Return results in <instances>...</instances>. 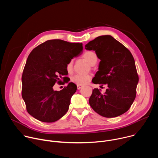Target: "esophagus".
Here are the masks:
<instances>
[{
    "label": "esophagus",
    "instance_id": "obj_1",
    "mask_svg": "<svg viewBox=\"0 0 158 158\" xmlns=\"http://www.w3.org/2000/svg\"><path fill=\"white\" fill-rule=\"evenodd\" d=\"M82 85H77V89H81L82 88Z\"/></svg>",
    "mask_w": 158,
    "mask_h": 158
}]
</instances>
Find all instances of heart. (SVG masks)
Here are the masks:
<instances>
[{"mask_svg":"<svg viewBox=\"0 0 158 158\" xmlns=\"http://www.w3.org/2000/svg\"><path fill=\"white\" fill-rule=\"evenodd\" d=\"M83 58L89 63L90 65H94L98 61V56L96 54L92 51H87L83 55ZM66 70L69 73H71L73 71V62L71 60L66 64ZM91 79V76L89 74L82 75L76 74L71 77V81L79 85H84L89 83Z\"/></svg>","mask_w":158,"mask_h":158,"instance_id":"heart-1","label":"heart"}]
</instances>
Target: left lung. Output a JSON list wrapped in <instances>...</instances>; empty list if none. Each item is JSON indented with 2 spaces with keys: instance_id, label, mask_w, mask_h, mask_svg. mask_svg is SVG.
Instances as JSON below:
<instances>
[{
  "instance_id": "obj_1",
  "label": "left lung",
  "mask_w": 158,
  "mask_h": 158,
  "mask_svg": "<svg viewBox=\"0 0 158 158\" xmlns=\"http://www.w3.org/2000/svg\"><path fill=\"white\" fill-rule=\"evenodd\" d=\"M85 49L94 51L101 60L99 71L92 82L108 87L104 94L100 89H93L89 100L90 106L105 118L125 113L136 98L139 81L132 54L121 42L108 35L89 42Z\"/></svg>"
}]
</instances>
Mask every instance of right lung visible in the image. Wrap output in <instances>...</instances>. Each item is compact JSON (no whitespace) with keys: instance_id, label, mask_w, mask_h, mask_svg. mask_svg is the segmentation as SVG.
Here are the masks:
<instances>
[{"instance_id":"obj_1","label":"right lung","mask_w":158,"mask_h":158,"mask_svg":"<svg viewBox=\"0 0 158 158\" xmlns=\"http://www.w3.org/2000/svg\"><path fill=\"white\" fill-rule=\"evenodd\" d=\"M82 51V43L60 39L47 40L31 51L22 76V97L30 115L54 123L66 114L77 86L69 82L60 91L52 87L66 79V64Z\"/></svg>"}]
</instances>
